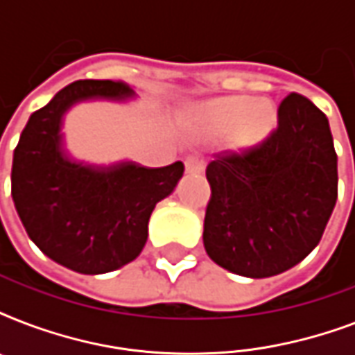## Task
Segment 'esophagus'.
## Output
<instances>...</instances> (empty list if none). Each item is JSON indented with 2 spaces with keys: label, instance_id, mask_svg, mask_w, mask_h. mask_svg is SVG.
Here are the masks:
<instances>
[{
  "label": "esophagus",
  "instance_id": "34e87169",
  "mask_svg": "<svg viewBox=\"0 0 355 355\" xmlns=\"http://www.w3.org/2000/svg\"><path fill=\"white\" fill-rule=\"evenodd\" d=\"M186 171L202 173L205 171V160H202L200 156H188V158H186Z\"/></svg>",
  "mask_w": 355,
  "mask_h": 355
}]
</instances>
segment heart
I'll return each mask as SVG.
<instances>
[{"mask_svg": "<svg viewBox=\"0 0 355 355\" xmlns=\"http://www.w3.org/2000/svg\"><path fill=\"white\" fill-rule=\"evenodd\" d=\"M197 118L211 132L232 128L234 141L241 147L261 144L278 123V114L269 99H250L248 96L217 97L200 105Z\"/></svg>", "mask_w": 355, "mask_h": 355, "instance_id": "heart-1", "label": "heart"}]
</instances>
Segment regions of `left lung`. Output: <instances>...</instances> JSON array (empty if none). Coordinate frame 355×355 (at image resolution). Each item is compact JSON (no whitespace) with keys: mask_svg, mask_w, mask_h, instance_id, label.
Instances as JSON below:
<instances>
[{"mask_svg":"<svg viewBox=\"0 0 355 355\" xmlns=\"http://www.w3.org/2000/svg\"><path fill=\"white\" fill-rule=\"evenodd\" d=\"M205 248L223 269L267 278L300 263L319 245L337 200L330 123L308 97L289 94L278 127L245 150L206 167Z\"/></svg>","mask_w":355,"mask_h":355,"instance_id":"1","label":"left lung"}]
</instances>
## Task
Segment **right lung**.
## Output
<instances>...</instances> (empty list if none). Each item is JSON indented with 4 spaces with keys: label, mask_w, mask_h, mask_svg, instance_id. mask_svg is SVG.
Returning a JSON list of instances; mask_svg holds the SVG:
<instances>
[{
    "label": "right lung",
    "mask_w": 355,
    "mask_h": 355,
    "mask_svg": "<svg viewBox=\"0 0 355 355\" xmlns=\"http://www.w3.org/2000/svg\"><path fill=\"white\" fill-rule=\"evenodd\" d=\"M130 97L127 83L75 80L31 114L14 149L12 200L25 232L47 258L80 275L110 272L138 258L156 202L184 173L182 162L96 167L64 153L62 116L75 103Z\"/></svg>",
    "instance_id": "1"
}]
</instances>
